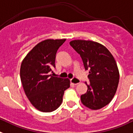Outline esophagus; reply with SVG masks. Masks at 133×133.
Returning a JSON list of instances; mask_svg holds the SVG:
<instances>
[{
  "instance_id": "obj_1",
  "label": "esophagus",
  "mask_w": 133,
  "mask_h": 133,
  "mask_svg": "<svg viewBox=\"0 0 133 133\" xmlns=\"http://www.w3.org/2000/svg\"><path fill=\"white\" fill-rule=\"evenodd\" d=\"M70 81H71V84H73L74 85H78V84L80 83V80H79L78 78H72V79H71V80Z\"/></svg>"
}]
</instances>
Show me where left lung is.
<instances>
[{
  "mask_svg": "<svg viewBox=\"0 0 133 133\" xmlns=\"http://www.w3.org/2000/svg\"><path fill=\"white\" fill-rule=\"evenodd\" d=\"M70 44L80 55L84 68L89 70L90 84L82 103L92 110L103 108L115 96L119 82V71L112 54L107 47L90 40H73Z\"/></svg>",
  "mask_w": 133,
  "mask_h": 133,
  "instance_id": "8db88e82",
  "label": "left lung"
}]
</instances>
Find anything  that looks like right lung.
<instances>
[{"mask_svg":"<svg viewBox=\"0 0 133 133\" xmlns=\"http://www.w3.org/2000/svg\"><path fill=\"white\" fill-rule=\"evenodd\" d=\"M66 40L46 39L33 47L23 59L20 69L23 88L35 108L43 112L57 109L63 100L64 91L70 88L68 78L50 74L55 68V55Z\"/></svg>","mask_w":133,"mask_h":133,"instance_id":"add662e5","label":"right lung"}]
</instances>
